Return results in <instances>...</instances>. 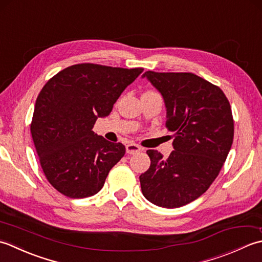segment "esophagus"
<instances>
[{"label":"esophagus","mask_w":262,"mask_h":262,"mask_svg":"<svg viewBox=\"0 0 262 262\" xmlns=\"http://www.w3.org/2000/svg\"><path fill=\"white\" fill-rule=\"evenodd\" d=\"M125 148H126V154H129V155H135L139 151H141V149H142L140 146L136 145V143H131V142L127 143Z\"/></svg>","instance_id":"esophagus-1"}]
</instances>
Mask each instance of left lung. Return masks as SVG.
Instances as JSON below:
<instances>
[{"instance_id": "left-lung-1", "label": "left lung", "mask_w": 262, "mask_h": 262, "mask_svg": "<svg viewBox=\"0 0 262 262\" xmlns=\"http://www.w3.org/2000/svg\"><path fill=\"white\" fill-rule=\"evenodd\" d=\"M164 98L166 126L174 132L168 158L148 150L150 167L139 176L142 194L151 204L178 208L205 193L231 150L232 110L223 90L189 72L142 74Z\"/></svg>"}]
</instances>
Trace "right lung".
<instances>
[{
    "label": "right lung",
    "instance_id": "obj_1",
    "mask_svg": "<svg viewBox=\"0 0 262 262\" xmlns=\"http://www.w3.org/2000/svg\"><path fill=\"white\" fill-rule=\"evenodd\" d=\"M143 71L82 63L60 71L37 97L30 131L46 179L69 198H86L104 186L124 156L122 143L93 127L113 110L124 89Z\"/></svg>",
    "mask_w": 262,
    "mask_h": 262
}]
</instances>
